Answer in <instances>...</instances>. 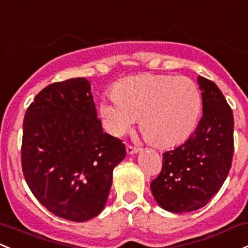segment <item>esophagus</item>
<instances>
[{
	"instance_id": "34e87169",
	"label": "esophagus",
	"mask_w": 248,
	"mask_h": 248,
	"mask_svg": "<svg viewBox=\"0 0 248 248\" xmlns=\"http://www.w3.org/2000/svg\"><path fill=\"white\" fill-rule=\"evenodd\" d=\"M138 152H139L138 147L132 146V145L127 146V153L128 154H135V153H138Z\"/></svg>"
}]
</instances>
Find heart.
<instances>
[{"instance_id":"b5f03b06","label":"heart","mask_w":248,"mask_h":248,"mask_svg":"<svg viewBox=\"0 0 248 248\" xmlns=\"http://www.w3.org/2000/svg\"><path fill=\"white\" fill-rule=\"evenodd\" d=\"M201 93L188 78L140 75L116 83L115 92L100 102L103 128L121 137L141 118L143 133L159 146L185 140L194 129L201 110Z\"/></svg>"}]
</instances>
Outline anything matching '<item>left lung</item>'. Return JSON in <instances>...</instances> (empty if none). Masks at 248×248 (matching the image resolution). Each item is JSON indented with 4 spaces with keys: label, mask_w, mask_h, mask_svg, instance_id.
Returning a JSON list of instances; mask_svg holds the SVG:
<instances>
[{
    "label": "left lung",
    "mask_w": 248,
    "mask_h": 248,
    "mask_svg": "<svg viewBox=\"0 0 248 248\" xmlns=\"http://www.w3.org/2000/svg\"><path fill=\"white\" fill-rule=\"evenodd\" d=\"M202 118L180 146L162 154V170L151 182L156 202L173 213L197 211L219 192L232 166L234 119L213 81L198 78Z\"/></svg>",
    "instance_id": "left-lung-1"
}]
</instances>
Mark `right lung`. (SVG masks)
<instances>
[{"label":"right lung","instance_id":"right-lung-1","mask_svg":"<svg viewBox=\"0 0 248 248\" xmlns=\"http://www.w3.org/2000/svg\"><path fill=\"white\" fill-rule=\"evenodd\" d=\"M124 156V143L102 130L84 78L49 84L26 111L24 179L56 217L76 222L96 217L108 199L113 170Z\"/></svg>","mask_w":248,"mask_h":248}]
</instances>
